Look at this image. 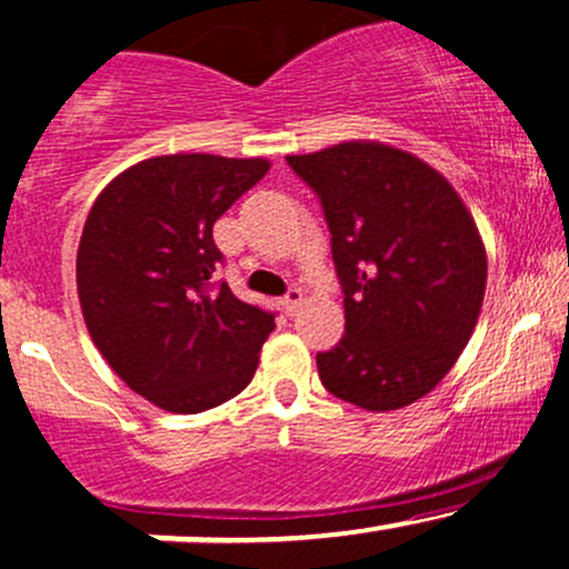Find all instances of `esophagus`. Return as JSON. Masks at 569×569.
I'll return each instance as SVG.
<instances>
[{
	"instance_id": "esophagus-1",
	"label": "esophagus",
	"mask_w": 569,
	"mask_h": 569,
	"mask_svg": "<svg viewBox=\"0 0 569 569\" xmlns=\"http://www.w3.org/2000/svg\"><path fill=\"white\" fill-rule=\"evenodd\" d=\"M302 302H305L302 291H299V289H291L289 295L283 297V308H286V313H289V316H297V313H299V308H302Z\"/></svg>"
}]
</instances>
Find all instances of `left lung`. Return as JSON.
<instances>
[{"label":"left lung","mask_w":569,"mask_h":569,"mask_svg":"<svg viewBox=\"0 0 569 569\" xmlns=\"http://www.w3.org/2000/svg\"><path fill=\"white\" fill-rule=\"evenodd\" d=\"M289 164L321 197L346 291V335L318 353L337 399L372 413L427 397L470 342L486 295L476 218L418 156L346 140Z\"/></svg>","instance_id":"left-lung-1"}]
</instances>
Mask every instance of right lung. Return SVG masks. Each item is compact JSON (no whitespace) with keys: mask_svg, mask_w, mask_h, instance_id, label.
<instances>
[{"mask_svg":"<svg viewBox=\"0 0 569 569\" xmlns=\"http://www.w3.org/2000/svg\"><path fill=\"white\" fill-rule=\"evenodd\" d=\"M270 159L151 156L93 199L78 246V299L118 378L167 413H202L251 383L274 318L210 289L213 223Z\"/></svg>","mask_w":569,"mask_h":569,"instance_id":"right-lung-1","label":"right lung"}]
</instances>
